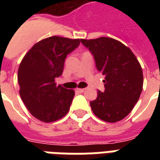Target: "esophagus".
Returning a JSON list of instances; mask_svg holds the SVG:
<instances>
[{
	"mask_svg": "<svg viewBox=\"0 0 160 160\" xmlns=\"http://www.w3.org/2000/svg\"><path fill=\"white\" fill-rule=\"evenodd\" d=\"M85 90V89H76V92L77 93H83Z\"/></svg>",
	"mask_w": 160,
	"mask_h": 160,
	"instance_id": "obj_1",
	"label": "esophagus"
}]
</instances>
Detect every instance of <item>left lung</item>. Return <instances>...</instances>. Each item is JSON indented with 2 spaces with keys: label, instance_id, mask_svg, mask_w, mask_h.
<instances>
[{
  "label": "left lung",
  "instance_id": "1",
  "mask_svg": "<svg viewBox=\"0 0 160 160\" xmlns=\"http://www.w3.org/2000/svg\"><path fill=\"white\" fill-rule=\"evenodd\" d=\"M94 57L95 66L105 75V90L90 101L93 113L104 121L114 123L126 117L138 102L143 89V71L130 49L121 42L100 37L80 40Z\"/></svg>",
  "mask_w": 160,
  "mask_h": 160
}]
</instances>
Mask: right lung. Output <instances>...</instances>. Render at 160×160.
Wrapping results in <instances>:
<instances>
[{
  "instance_id": "obj_1",
  "label": "right lung",
  "mask_w": 160,
  "mask_h": 160,
  "mask_svg": "<svg viewBox=\"0 0 160 160\" xmlns=\"http://www.w3.org/2000/svg\"><path fill=\"white\" fill-rule=\"evenodd\" d=\"M80 40L51 36L36 43L27 52L18 70L20 95L35 118L49 123L67 114L75 91L56 85L65 58L80 46Z\"/></svg>"
}]
</instances>
